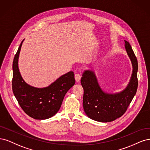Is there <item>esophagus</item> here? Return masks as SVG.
Returning <instances> with one entry per match:
<instances>
[{"instance_id":"obj_1","label":"esophagus","mask_w":150,"mask_h":150,"mask_svg":"<svg viewBox=\"0 0 150 150\" xmlns=\"http://www.w3.org/2000/svg\"><path fill=\"white\" fill-rule=\"evenodd\" d=\"M75 80L76 81L79 82L80 81V79H81V75L79 74H75Z\"/></svg>"}]
</instances>
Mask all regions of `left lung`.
<instances>
[{
  "label": "left lung",
  "instance_id": "8db88e82",
  "mask_svg": "<svg viewBox=\"0 0 150 150\" xmlns=\"http://www.w3.org/2000/svg\"><path fill=\"white\" fill-rule=\"evenodd\" d=\"M125 48L133 65V73L127 88L118 93H105L101 89L92 71L86 70L81 83L84 90L83 105L86 115L93 120L110 122L126 112L136 94L138 88V61L129 43L126 40Z\"/></svg>",
  "mask_w": 150,
  "mask_h": 150
}]
</instances>
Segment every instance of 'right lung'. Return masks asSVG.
I'll use <instances>...</instances> for the list:
<instances>
[{"label": "right lung", "mask_w": 150, "mask_h": 150, "mask_svg": "<svg viewBox=\"0 0 150 150\" xmlns=\"http://www.w3.org/2000/svg\"><path fill=\"white\" fill-rule=\"evenodd\" d=\"M22 41L14 57L12 69V90L18 104L26 114L36 120H45L55 115L67 91L75 83V75L69 71L45 88L33 87L23 80L18 67Z\"/></svg>", "instance_id": "add662e5"}]
</instances>
